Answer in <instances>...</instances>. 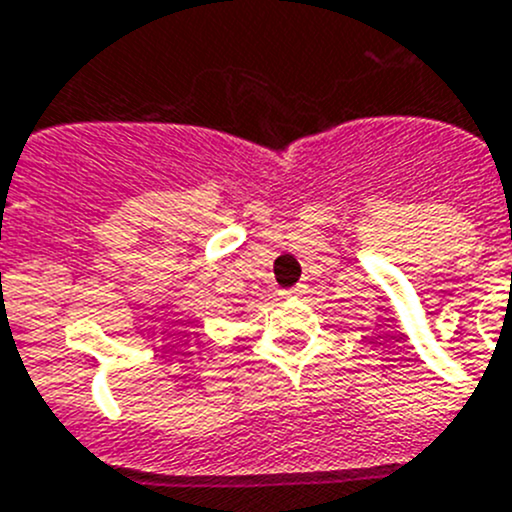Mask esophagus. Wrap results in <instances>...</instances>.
<instances>
[{
    "instance_id": "1",
    "label": "esophagus",
    "mask_w": 512,
    "mask_h": 512,
    "mask_svg": "<svg viewBox=\"0 0 512 512\" xmlns=\"http://www.w3.org/2000/svg\"><path fill=\"white\" fill-rule=\"evenodd\" d=\"M298 293H301V288H286V291H281V298H293V296H298Z\"/></svg>"
}]
</instances>
